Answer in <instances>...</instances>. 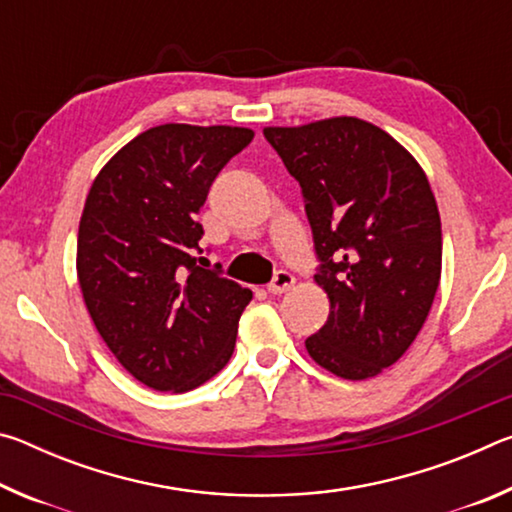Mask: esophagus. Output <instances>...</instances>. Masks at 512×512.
<instances>
[{
	"label": "esophagus",
	"instance_id": "esophagus-1",
	"mask_svg": "<svg viewBox=\"0 0 512 512\" xmlns=\"http://www.w3.org/2000/svg\"><path fill=\"white\" fill-rule=\"evenodd\" d=\"M293 284H296V277H293L289 271H277L273 275V280L268 282V293H287Z\"/></svg>",
	"mask_w": 512,
	"mask_h": 512
}]
</instances>
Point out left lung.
<instances>
[{"label":"left lung","instance_id":"obj_1","mask_svg":"<svg viewBox=\"0 0 512 512\" xmlns=\"http://www.w3.org/2000/svg\"><path fill=\"white\" fill-rule=\"evenodd\" d=\"M300 183L327 323L305 341L318 366L368 379L409 350L440 282L443 230L429 180L381 128L334 117L264 128Z\"/></svg>","mask_w":512,"mask_h":512}]
</instances>
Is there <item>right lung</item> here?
I'll return each mask as SVG.
<instances>
[{"label":"right lung","mask_w":512,"mask_h":512,"mask_svg":"<svg viewBox=\"0 0 512 512\" xmlns=\"http://www.w3.org/2000/svg\"><path fill=\"white\" fill-rule=\"evenodd\" d=\"M253 137L235 126H155L92 183L76 248L85 307L121 366L153 391H192L235 352L253 291L205 268L196 214Z\"/></svg>","instance_id":"1"}]
</instances>
